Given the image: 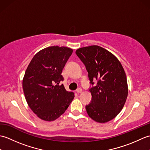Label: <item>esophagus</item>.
Returning <instances> with one entry per match:
<instances>
[{"mask_svg":"<svg viewBox=\"0 0 150 150\" xmlns=\"http://www.w3.org/2000/svg\"><path fill=\"white\" fill-rule=\"evenodd\" d=\"M82 91V90L81 88H78L77 90V91H76V93H77V94H79V93H81Z\"/></svg>","mask_w":150,"mask_h":150,"instance_id":"34e87169","label":"esophagus"}]
</instances>
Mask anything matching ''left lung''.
Here are the masks:
<instances>
[{
	"mask_svg": "<svg viewBox=\"0 0 150 150\" xmlns=\"http://www.w3.org/2000/svg\"><path fill=\"white\" fill-rule=\"evenodd\" d=\"M75 53L86 66L91 101L86 106L89 117L104 123L114 119L122 110L128 97L125 71L117 57L106 49L93 45L81 47ZM98 81L93 86V80Z\"/></svg>",
	"mask_w": 150,
	"mask_h": 150,
	"instance_id": "8db88e82",
	"label": "left lung"
}]
</instances>
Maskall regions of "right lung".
<instances>
[{"mask_svg":"<svg viewBox=\"0 0 150 150\" xmlns=\"http://www.w3.org/2000/svg\"><path fill=\"white\" fill-rule=\"evenodd\" d=\"M73 50L54 46L46 47L35 55L28 65L22 81L28 106L38 117L53 121L65 112L74 98L63 84L62 69Z\"/></svg>","mask_w":150,"mask_h":150,"instance_id":"1","label":"right lung"}]
</instances>
